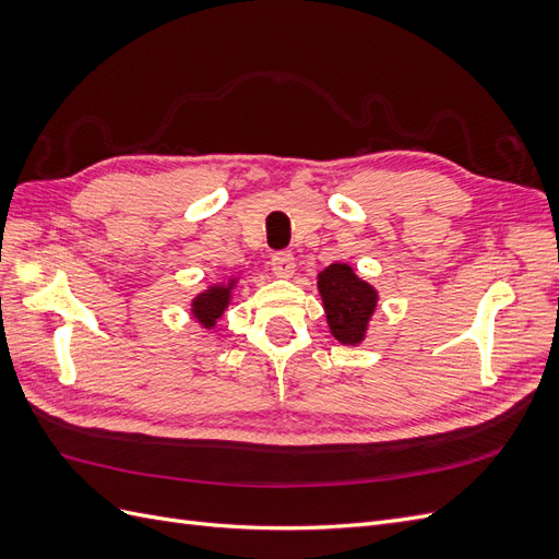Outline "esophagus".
I'll use <instances>...</instances> for the list:
<instances>
[{"mask_svg": "<svg viewBox=\"0 0 559 559\" xmlns=\"http://www.w3.org/2000/svg\"><path fill=\"white\" fill-rule=\"evenodd\" d=\"M270 267L277 277H292L296 270V261L292 251H277L273 259H270Z\"/></svg>", "mask_w": 559, "mask_h": 559, "instance_id": "1", "label": "esophagus"}]
</instances>
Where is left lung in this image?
<instances>
[{"mask_svg":"<svg viewBox=\"0 0 559 559\" xmlns=\"http://www.w3.org/2000/svg\"><path fill=\"white\" fill-rule=\"evenodd\" d=\"M317 289L335 341L352 347L361 345L378 308L376 286L354 273L352 265L331 263L317 275Z\"/></svg>","mask_w":559,"mask_h":559,"instance_id":"1","label":"left lung"}]
</instances>
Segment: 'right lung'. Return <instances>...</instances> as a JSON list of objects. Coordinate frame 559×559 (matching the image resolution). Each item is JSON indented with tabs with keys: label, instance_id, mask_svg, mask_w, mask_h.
<instances>
[{
	"label": "right lung",
	"instance_id": "1",
	"mask_svg": "<svg viewBox=\"0 0 559 559\" xmlns=\"http://www.w3.org/2000/svg\"><path fill=\"white\" fill-rule=\"evenodd\" d=\"M235 284H238V277L212 284L191 300V314L202 329H214L218 317H224L226 308L230 306Z\"/></svg>",
	"mask_w": 559,
	"mask_h": 559
}]
</instances>
